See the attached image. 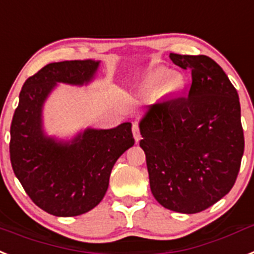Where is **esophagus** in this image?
I'll return each instance as SVG.
<instances>
[{
    "mask_svg": "<svg viewBox=\"0 0 254 254\" xmlns=\"http://www.w3.org/2000/svg\"><path fill=\"white\" fill-rule=\"evenodd\" d=\"M132 133H133V137H135L136 142L141 140V133H140V128H138L137 123H133V126H132Z\"/></svg>",
    "mask_w": 254,
    "mask_h": 254,
    "instance_id": "34e87169",
    "label": "esophagus"
}]
</instances>
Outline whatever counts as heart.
I'll use <instances>...</instances> for the list:
<instances>
[{
    "label": "heart",
    "instance_id": "1",
    "mask_svg": "<svg viewBox=\"0 0 254 254\" xmlns=\"http://www.w3.org/2000/svg\"><path fill=\"white\" fill-rule=\"evenodd\" d=\"M149 83L153 87L158 88L163 86L164 92L167 94H179L185 88V79L180 74H170L167 69H154L148 75Z\"/></svg>",
    "mask_w": 254,
    "mask_h": 254
}]
</instances>
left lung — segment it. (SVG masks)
<instances>
[{
    "mask_svg": "<svg viewBox=\"0 0 254 254\" xmlns=\"http://www.w3.org/2000/svg\"><path fill=\"white\" fill-rule=\"evenodd\" d=\"M191 69L189 95L148 106L138 127L154 198L167 209L198 213L235 184L244 153L240 103L220 65L205 55L171 54Z\"/></svg>",
    "mask_w": 254,
    "mask_h": 254,
    "instance_id": "obj_1",
    "label": "left lung"
}]
</instances>
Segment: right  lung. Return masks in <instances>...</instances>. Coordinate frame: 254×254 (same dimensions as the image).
Masks as SVG:
<instances>
[{
  "label": "right lung",
  "mask_w": 254,
  "mask_h": 254,
  "mask_svg": "<svg viewBox=\"0 0 254 254\" xmlns=\"http://www.w3.org/2000/svg\"><path fill=\"white\" fill-rule=\"evenodd\" d=\"M99 60H69L43 66L24 83L10 128L15 176L36 205L58 217L91 211L105 195L113 166L133 146L132 125L87 127L70 140L49 136L43 105L58 83L84 86L94 81Z\"/></svg>",
  "instance_id": "1"
}]
</instances>
